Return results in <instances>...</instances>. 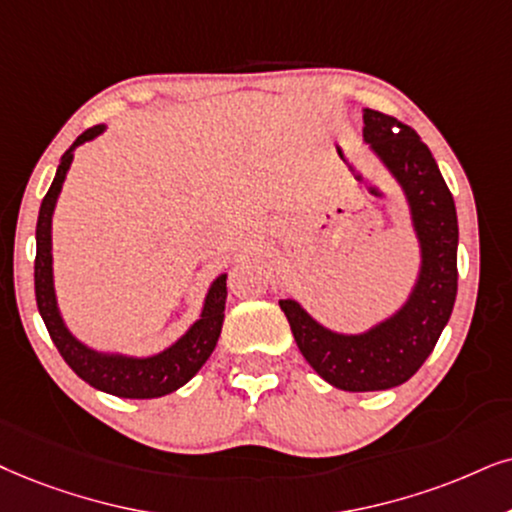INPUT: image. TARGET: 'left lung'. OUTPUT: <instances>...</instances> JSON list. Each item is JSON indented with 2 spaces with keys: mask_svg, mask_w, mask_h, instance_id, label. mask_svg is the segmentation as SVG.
<instances>
[{
  "mask_svg": "<svg viewBox=\"0 0 512 512\" xmlns=\"http://www.w3.org/2000/svg\"><path fill=\"white\" fill-rule=\"evenodd\" d=\"M364 141L409 203L420 248L416 283L401 307L364 333H338L300 302L281 300L302 357L345 392L390 390L411 378L435 349L456 302L458 219L449 186L416 129L364 108Z\"/></svg>",
  "mask_w": 512,
  "mask_h": 512,
  "instance_id": "1",
  "label": "left lung"
}]
</instances>
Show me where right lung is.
<instances>
[{
  "mask_svg": "<svg viewBox=\"0 0 512 512\" xmlns=\"http://www.w3.org/2000/svg\"><path fill=\"white\" fill-rule=\"evenodd\" d=\"M106 125H96L73 141V146L61 155L56 177L51 181L47 196L42 200L40 217H37V257H35V297L37 309L54 340V345L66 364L80 375L84 383L96 390L113 394L122 399H155L165 397L181 385H186L210 359L217 347L219 333L224 323L226 304V274H219L205 295L200 319L177 342L165 347L163 352L151 357H129L120 352H99L77 340L63 321L58 309L54 288V257H51V217H54L56 200L61 196L63 181L73 165V153L84 141H92L103 134Z\"/></svg>",
  "mask_w": 512,
  "mask_h": 512,
  "instance_id": "right-lung-1",
  "label": "right lung"
}]
</instances>
